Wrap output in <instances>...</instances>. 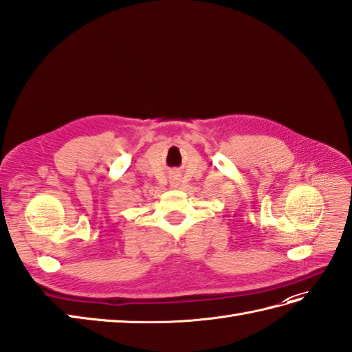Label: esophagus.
I'll return each instance as SVG.
<instances>
[{
  "mask_svg": "<svg viewBox=\"0 0 352 352\" xmlns=\"http://www.w3.org/2000/svg\"><path fill=\"white\" fill-rule=\"evenodd\" d=\"M170 184H173L174 187H177V186H178V182H173V183H170Z\"/></svg>",
  "mask_w": 352,
  "mask_h": 352,
  "instance_id": "1",
  "label": "esophagus"
}]
</instances>
